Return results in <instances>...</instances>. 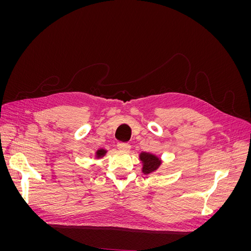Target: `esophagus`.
I'll use <instances>...</instances> for the list:
<instances>
[{
    "instance_id": "esophagus-1",
    "label": "esophagus",
    "mask_w": 251,
    "mask_h": 251,
    "mask_svg": "<svg viewBox=\"0 0 251 251\" xmlns=\"http://www.w3.org/2000/svg\"><path fill=\"white\" fill-rule=\"evenodd\" d=\"M117 148L120 150V151H127L128 150L131 149V146L126 142H118L117 143Z\"/></svg>"
}]
</instances>
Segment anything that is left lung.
<instances>
[{"label":"left lung","instance_id":"left-lung-1","mask_svg":"<svg viewBox=\"0 0 251 251\" xmlns=\"http://www.w3.org/2000/svg\"><path fill=\"white\" fill-rule=\"evenodd\" d=\"M139 159L142 162V173L144 175L156 172L162 163L160 158H158L156 155H153L151 153H147V151H142V153H140Z\"/></svg>","mask_w":251,"mask_h":251}]
</instances>
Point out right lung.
Returning <instances> with one entry per match:
<instances>
[{
	"label": "right lung",
	"instance_id": "add662e5",
	"mask_svg": "<svg viewBox=\"0 0 251 251\" xmlns=\"http://www.w3.org/2000/svg\"><path fill=\"white\" fill-rule=\"evenodd\" d=\"M105 153H107V151L103 150V149H100V150H97L96 151V158H101L105 155Z\"/></svg>",
	"mask_w": 251,
	"mask_h": 251
}]
</instances>
